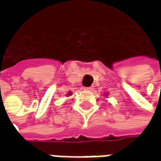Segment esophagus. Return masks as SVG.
I'll list each match as a JSON object with an SVG mask.
<instances>
[{
  "mask_svg": "<svg viewBox=\"0 0 161 161\" xmlns=\"http://www.w3.org/2000/svg\"><path fill=\"white\" fill-rule=\"evenodd\" d=\"M84 89L85 91H92L94 90V87L93 86H91V87H84Z\"/></svg>",
  "mask_w": 161,
  "mask_h": 161,
  "instance_id": "esophagus-1",
  "label": "esophagus"
}]
</instances>
